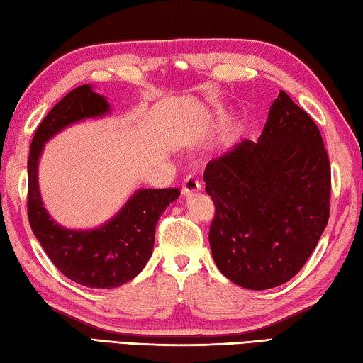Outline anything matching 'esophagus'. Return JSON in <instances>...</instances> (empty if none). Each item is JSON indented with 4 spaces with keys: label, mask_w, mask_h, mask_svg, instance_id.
Segmentation results:
<instances>
[{
    "label": "esophagus",
    "mask_w": 363,
    "mask_h": 363,
    "mask_svg": "<svg viewBox=\"0 0 363 363\" xmlns=\"http://www.w3.org/2000/svg\"><path fill=\"white\" fill-rule=\"evenodd\" d=\"M201 190V182L199 179H195L194 176H189L184 179V184H182V194L186 196H190L194 195L196 192H200Z\"/></svg>",
    "instance_id": "1"
}]
</instances>
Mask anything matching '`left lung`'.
Masks as SVG:
<instances>
[{"instance_id":"1","label":"left lung","mask_w":363,"mask_h":363,"mask_svg":"<svg viewBox=\"0 0 363 363\" xmlns=\"http://www.w3.org/2000/svg\"><path fill=\"white\" fill-rule=\"evenodd\" d=\"M216 206L210 247L218 269L248 290L296 275L330 218L331 171L314 120L280 91L256 143L243 139L206 164Z\"/></svg>"}]
</instances>
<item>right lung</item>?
I'll return each instance as SVG.
<instances>
[{"label":"right lung","mask_w":363,"mask_h":363,"mask_svg":"<svg viewBox=\"0 0 363 363\" xmlns=\"http://www.w3.org/2000/svg\"><path fill=\"white\" fill-rule=\"evenodd\" d=\"M110 104L91 84L70 91L51 108L36 130L27 163L28 223L43 250L67 279L88 288H116L133 280L150 259L155 227L181 192L139 189L121 210L96 229H67L46 211L38 186V163L49 139L75 123L102 118Z\"/></svg>","instance_id":"obj_1"}]
</instances>
